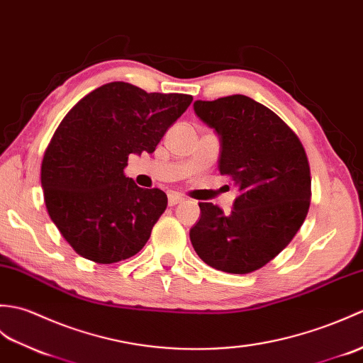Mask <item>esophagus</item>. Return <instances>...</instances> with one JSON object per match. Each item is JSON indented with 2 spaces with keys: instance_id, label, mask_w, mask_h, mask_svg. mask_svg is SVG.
I'll return each instance as SVG.
<instances>
[{
  "instance_id": "esophagus-1",
  "label": "esophagus",
  "mask_w": 363,
  "mask_h": 363,
  "mask_svg": "<svg viewBox=\"0 0 363 363\" xmlns=\"http://www.w3.org/2000/svg\"><path fill=\"white\" fill-rule=\"evenodd\" d=\"M184 200V197H182V196H179V194H174V192H171V194L167 196V203H169V206H175V205H179V203H182Z\"/></svg>"
}]
</instances>
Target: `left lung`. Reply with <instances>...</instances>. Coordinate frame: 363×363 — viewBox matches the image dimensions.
<instances>
[{"instance_id": "8db88e82", "label": "left lung", "mask_w": 363, "mask_h": 363, "mask_svg": "<svg viewBox=\"0 0 363 363\" xmlns=\"http://www.w3.org/2000/svg\"><path fill=\"white\" fill-rule=\"evenodd\" d=\"M194 111L219 136V171L231 177L239 196L230 214L199 203L191 244L213 269L255 272L283 252L308 216V157L291 127L248 96L196 101Z\"/></svg>"}]
</instances>
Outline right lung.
Masks as SVG:
<instances>
[{
	"label": "right lung",
	"mask_w": 363,
	"mask_h": 363,
	"mask_svg": "<svg viewBox=\"0 0 363 363\" xmlns=\"http://www.w3.org/2000/svg\"><path fill=\"white\" fill-rule=\"evenodd\" d=\"M191 102L110 82L62 119L42 161V188L48 214L77 255L113 264L146 245L167 197L136 186L124 167L130 154H152Z\"/></svg>",
	"instance_id": "right-lung-1"
}]
</instances>
